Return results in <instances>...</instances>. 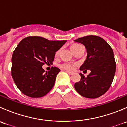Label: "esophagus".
Returning <instances> with one entry per match:
<instances>
[{"label":"esophagus","mask_w":127,"mask_h":127,"mask_svg":"<svg viewBox=\"0 0 127 127\" xmlns=\"http://www.w3.org/2000/svg\"><path fill=\"white\" fill-rule=\"evenodd\" d=\"M66 72H67L68 74H69V75H72L73 74L72 72H69V71H66Z\"/></svg>","instance_id":"34e87169"}]
</instances>
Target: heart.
<instances>
[{"label":"heart","instance_id":"heart-1","mask_svg":"<svg viewBox=\"0 0 127 127\" xmlns=\"http://www.w3.org/2000/svg\"><path fill=\"white\" fill-rule=\"evenodd\" d=\"M80 45L79 44H74L71 47V49L72 51L74 50V49L76 47H77L78 46H79ZM58 54V52H57L56 53V55ZM76 64H71V63H63L61 64L60 65V67L62 69H64L66 70V71H72L74 69V67H75Z\"/></svg>","mask_w":127,"mask_h":127}]
</instances>
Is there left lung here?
<instances>
[{
	"instance_id": "1",
	"label": "left lung",
	"mask_w": 127,
	"mask_h": 127,
	"mask_svg": "<svg viewBox=\"0 0 127 127\" xmlns=\"http://www.w3.org/2000/svg\"><path fill=\"white\" fill-rule=\"evenodd\" d=\"M85 45L87 57L80 71L91 72L74 84V88L81 96L95 99L104 94L111 87L116 72V64L111 46L103 39L96 35H87L75 40Z\"/></svg>"
}]
</instances>
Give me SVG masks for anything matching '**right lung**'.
<instances>
[{
	"label": "right lung",
	"mask_w": 127,
	"mask_h": 127,
	"mask_svg": "<svg viewBox=\"0 0 127 127\" xmlns=\"http://www.w3.org/2000/svg\"><path fill=\"white\" fill-rule=\"evenodd\" d=\"M66 40H48L42 37H27L18 43L12 55L11 75L18 89L31 98L44 96L52 90L60 69L46 72L45 64H53L55 55Z\"/></svg>",
	"instance_id": "add662e5"
}]
</instances>
